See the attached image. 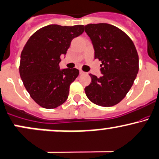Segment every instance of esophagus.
Listing matches in <instances>:
<instances>
[{
	"mask_svg": "<svg viewBox=\"0 0 159 159\" xmlns=\"http://www.w3.org/2000/svg\"><path fill=\"white\" fill-rule=\"evenodd\" d=\"M79 73H80V75H84V74H86V73H85L84 71H81V70H80Z\"/></svg>",
	"mask_w": 159,
	"mask_h": 159,
	"instance_id": "obj_1",
	"label": "esophagus"
}]
</instances>
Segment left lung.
I'll return each instance as SVG.
<instances>
[{
  "mask_svg": "<svg viewBox=\"0 0 159 159\" xmlns=\"http://www.w3.org/2000/svg\"><path fill=\"white\" fill-rule=\"evenodd\" d=\"M84 28L93 45L94 58L102 63V74L100 78L90 74L91 83L85 93L96 105L113 106L125 98L138 73L137 49L128 34L110 24H88Z\"/></svg>",
  "mask_w": 159,
  "mask_h": 159,
  "instance_id": "8db88e82",
  "label": "left lung"
}]
</instances>
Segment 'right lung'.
I'll use <instances>...</instances> for the list:
<instances>
[{"mask_svg": "<svg viewBox=\"0 0 159 159\" xmlns=\"http://www.w3.org/2000/svg\"><path fill=\"white\" fill-rule=\"evenodd\" d=\"M83 25H49L29 38L21 53L20 75L34 102L55 109L66 102L70 84L79 75L74 69L60 70V56L67 52L73 38L84 31Z\"/></svg>", "mask_w": 159, "mask_h": 159, "instance_id": "obj_1", "label": "right lung"}]
</instances>
